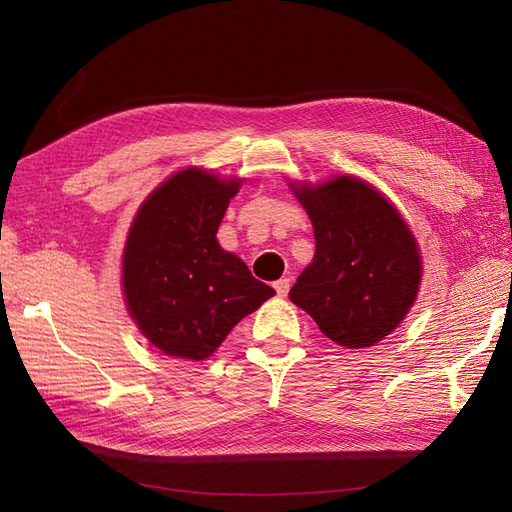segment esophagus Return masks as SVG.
Listing matches in <instances>:
<instances>
[{
    "label": "esophagus",
    "instance_id": "34e87169",
    "mask_svg": "<svg viewBox=\"0 0 512 512\" xmlns=\"http://www.w3.org/2000/svg\"><path fill=\"white\" fill-rule=\"evenodd\" d=\"M273 288H275V292H277V297H286L288 294V290H290V280L288 277H282V280H277L275 284H273Z\"/></svg>",
    "mask_w": 512,
    "mask_h": 512
}]
</instances>
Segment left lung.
<instances>
[{
  "instance_id": "1",
  "label": "left lung",
  "mask_w": 512,
  "mask_h": 512,
  "mask_svg": "<svg viewBox=\"0 0 512 512\" xmlns=\"http://www.w3.org/2000/svg\"><path fill=\"white\" fill-rule=\"evenodd\" d=\"M316 254L288 292L318 329L346 348L374 346L406 318L421 286V254L401 213L356 177L299 185Z\"/></svg>"
}]
</instances>
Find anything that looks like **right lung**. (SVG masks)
I'll use <instances>...</instances> for the list:
<instances>
[{"instance_id": "right-lung-1", "label": "right lung", "mask_w": 512, "mask_h": 512, "mask_svg": "<svg viewBox=\"0 0 512 512\" xmlns=\"http://www.w3.org/2000/svg\"><path fill=\"white\" fill-rule=\"evenodd\" d=\"M239 179L179 170L138 209L123 250V294L136 327L175 359L205 361L237 322L271 299L218 228Z\"/></svg>"}]
</instances>
